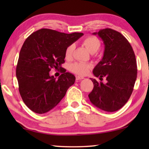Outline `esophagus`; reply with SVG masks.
I'll return each mask as SVG.
<instances>
[{"instance_id":"34e87169","label":"esophagus","mask_w":149,"mask_h":149,"mask_svg":"<svg viewBox=\"0 0 149 149\" xmlns=\"http://www.w3.org/2000/svg\"><path fill=\"white\" fill-rule=\"evenodd\" d=\"M84 79V77H80V76H77V77H76V79L77 81H79V80H82V79Z\"/></svg>"}]
</instances>
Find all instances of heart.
<instances>
[{
  "label": "heart",
  "mask_w": 149,
  "mask_h": 149,
  "mask_svg": "<svg viewBox=\"0 0 149 149\" xmlns=\"http://www.w3.org/2000/svg\"><path fill=\"white\" fill-rule=\"evenodd\" d=\"M82 43L87 48L89 52L91 54H95L100 49L101 46V42L97 37L94 36H88L83 40ZM74 46L70 45L65 50V58L66 60H70L72 58L73 51ZM91 68V66L89 64L84 62H75L70 65V70L75 74L81 75L87 74L89 72V70Z\"/></svg>",
  "instance_id": "1"
}]
</instances>
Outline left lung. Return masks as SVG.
I'll list each match as a JSON object with an SVG mask.
<instances>
[{
	"label": "left lung",
	"instance_id": "left-lung-1",
	"mask_svg": "<svg viewBox=\"0 0 149 149\" xmlns=\"http://www.w3.org/2000/svg\"><path fill=\"white\" fill-rule=\"evenodd\" d=\"M104 45V56L93 70L95 77L107 83L91 79L93 89L88 95L95 107L107 112H115L127 103L137 77V64L131 45L120 32L111 28L93 32Z\"/></svg>",
	"mask_w": 149,
	"mask_h": 149
}]
</instances>
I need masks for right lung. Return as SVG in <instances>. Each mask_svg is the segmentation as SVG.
<instances>
[{
    "instance_id": "right-lung-1",
    "label": "right lung",
    "mask_w": 149,
    "mask_h": 149,
    "mask_svg": "<svg viewBox=\"0 0 149 149\" xmlns=\"http://www.w3.org/2000/svg\"><path fill=\"white\" fill-rule=\"evenodd\" d=\"M83 35L56 30H38L26 38L20 50L16 77L25 104L34 113L43 114L54 109L74 83L75 77L62 71L58 79L50 76L51 69L63 68L65 50ZM64 70V69H62Z\"/></svg>"
}]
</instances>
